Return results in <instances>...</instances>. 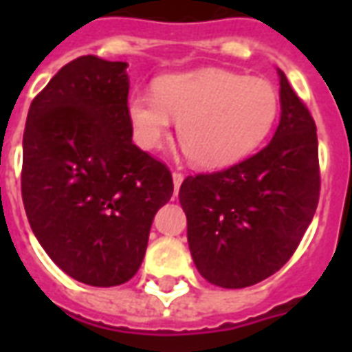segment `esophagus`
I'll use <instances>...</instances> for the list:
<instances>
[{
    "label": "esophagus",
    "instance_id": "34e87169",
    "mask_svg": "<svg viewBox=\"0 0 352 352\" xmlns=\"http://www.w3.org/2000/svg\"><path fill=\"white\" fill-rule=\"evenodd\" d=\"M183 181H184L183 173H179V171H173V188H175V194L179 192V188H181Z\"/></svg>",
    "mask_w": 352,
    "mask_h": 352
}]
</instances>
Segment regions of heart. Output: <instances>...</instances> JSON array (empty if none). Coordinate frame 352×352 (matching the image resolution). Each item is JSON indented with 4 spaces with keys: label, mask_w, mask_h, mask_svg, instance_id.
<instances>
[{
    "label": "heart",
    "mask_w": 352,
    "mask_h": 352,
    "mask_svg": "<svg viewBox=\"0 0 352 352\" xmlns=\"http://www.w3.org/2000/svg\"><path fill=\"white\" fill-rule=\"evenodd\" d=\"M277 113L279 94L270 80L214 67L166 75L154 82V94L135 90L128 100L141 148H158L173 116L184 153L201 168L243 160L264 141Z\"/></svg>",
    "instance_id": "1"
}]
</instances>
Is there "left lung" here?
<instances>
[{"label":"left lung","mask_w":352,"mask_h":352,"mask_svg":"<svg viewBox=\"0 0 352 352\" xmlns=\"http://www.w3.org/2000/svg\"><path fill=\"white\" fill-rule=\"evenodd\" d=\"M277 73L280 120L272 141L232 168L186 177L179 190L192 260L217 287H251L279 272L317 209V126Z\"/></svg>","instance_id":"left-lung-1"}]
</instances>
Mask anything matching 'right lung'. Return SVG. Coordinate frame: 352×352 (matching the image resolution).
<instances>
[{"label": "right lung", "instance_id": "1", "mask_svg": "<svg viewBox=\"0 0 352 352\" xmlns=\"http://www.w3.org/2000/svg\"><path fill=\"white\" fill-rule=\"evenodd\" d=\"M126 67L98 56L65 64L32 101L22 141L30 226L60 270L92 287L138 273L173 194L169 169L131 141Z\"/></svg>", "mask_w": 352, "mask_h": 352}]
</instances>
